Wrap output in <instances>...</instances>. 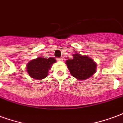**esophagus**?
I'll return each instance as SVG.
<instances>
[{"label":"esophagus","mask_w":123,"mask_h":123,"mask_svg":"<svg viewBox=\"0 0 123 123\" xmlns=\"http://www.w3.org/2000/svg\"><path fill=\"white\" fill-rule=\"evenodd\" d=\"M62 60H63V59H62V58H57V59H56V61L59 62L62 61Z\"/></svg>","instance_id":"1"}]
</instances>
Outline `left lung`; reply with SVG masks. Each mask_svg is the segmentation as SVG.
Listing matches in <instances>:
<instances>
[{
    "instance_id": "left-lung-1",
    "label": "left lung",
    "mask_w": 123,
    "mask_h": 123,
    "mask_svg": "<svg viewBox=\"0 0 123 123\" xmlns=\"http://www.w3.org/2000/svg\"><path fill=\"white\" fill-rule=\"evenodd\" d=\"M72 56V59H68L65 62L72 76L77 80H85L95 73L97 64L92 59L78 53Z\"/></svg>"
}]
</instances>
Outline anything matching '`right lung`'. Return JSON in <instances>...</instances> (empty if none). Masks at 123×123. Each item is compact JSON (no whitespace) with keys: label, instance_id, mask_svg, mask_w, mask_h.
<instances>
[{"label":"right lung","instance_id":"add662e5","mask_svg":"<svg viewBox=\"0 0 123 123\" xmlns=\"http://www.w3.org/2000/svg\"><path fill=\"white\" fill-rule=\"evenodd\" d=\"M56 62L53 57L45 59L44 57H37V59L28 62L26 66V71L30 76L35 80H42L48 76V72L52 65Z\"/></svg>","mask_w":123,"mask_h":123}]
</instances>
